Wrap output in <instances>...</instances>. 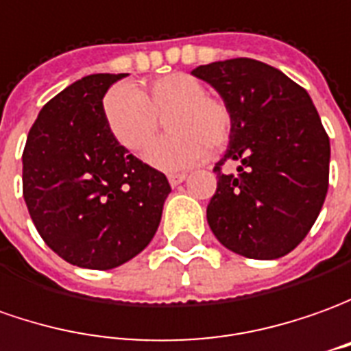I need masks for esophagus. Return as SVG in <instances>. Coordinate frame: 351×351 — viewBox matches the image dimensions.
I'll use <instances>...</instances> for the list:
<instances>
[{"instance_id": "esophagus-1", "label": "esophagus", "mask_w": 351, "mask_h": 351, "mask_svg": "<svg viewBox=\"0 0 351 351\" xmlns=\"http://www.w3.org/2000/svg\"><path fill=\"white\" fill-rule=\"evenodd\" d=\"M186 180V175L182 173H178V175H169V184L171 186H178L180 182H184Z\"/></svg>"}]
</instances>
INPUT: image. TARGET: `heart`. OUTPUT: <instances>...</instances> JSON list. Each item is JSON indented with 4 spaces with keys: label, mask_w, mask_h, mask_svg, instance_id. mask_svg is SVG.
I'll return each mask as SVG.
<instances>
[{
    "label": "heart",
    "mask_w": 351,
    "mask_h": 351,
    "mask_svg": "<svg viewBox=\"0 0 351 351\" xmlns=\"http://www.w3.org/2000/svg\"><path fill=\"white\" fill-rule=\"evenodd\" d=\"M167 115L171 134L145 152V161L161 171H180L223 149L232 134V115L225 101L206 94L199 78L173 73L152 80L142 94L130 84L111 88L104 97V119L111 136L130 152H142Z\"/></svg>",
    "instance_id": "obj_1"
}]
</instances>
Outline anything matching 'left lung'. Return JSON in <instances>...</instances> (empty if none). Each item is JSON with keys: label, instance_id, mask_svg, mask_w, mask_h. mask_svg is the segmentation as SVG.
<instances>
[{"label": "left lung", "instance_id": "left-lung-1", "mask_svg": "<svg viewBox=\"0 0 351 351\" xmlns=\"http://www.w3.org/2000/svg\"><path fill=\"white\" fill-rule=\"evenodd\" d=\"M223 97L232 115L207 223L238 256L278 259L300 244L328 190L330 142L311 97L275 66L238 57L192 71ZM225 160H240L225 176Z\"/></svg>", "mask_w": 351, "mask_h": 351}]
</instances>
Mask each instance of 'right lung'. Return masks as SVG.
<instances>
[{"mask_svg": "<svg viewBox=\"0 0 351 351\" xmlns=\"http://www.w3.org/2000/svg\"><path fill=\"white\" fill-rule=\"evenodd\" d=\"M84 76L47 101L23 152V195L36 230L71 265L107 271L156 236L169 180L111 136L104 95L125 78Z\"/></svg>", "mask_w": 351, "mask_h": 351, "instance_id": "right-lung-1", "label": "right lung"}]
</instances>
